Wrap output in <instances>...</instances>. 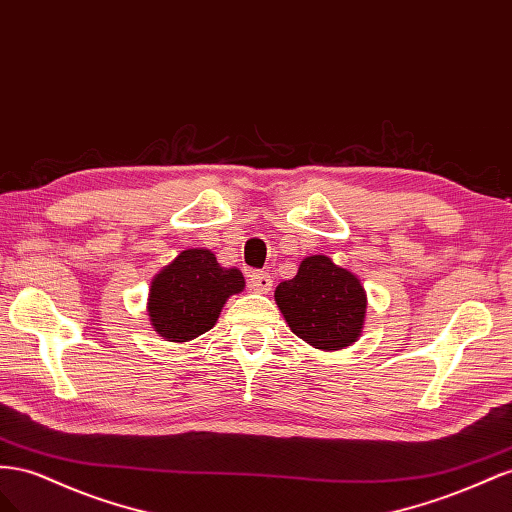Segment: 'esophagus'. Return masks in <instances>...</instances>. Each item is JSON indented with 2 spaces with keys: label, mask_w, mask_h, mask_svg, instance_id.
<instances>
[{
  "label": "esophagus",
  "mask_w": 512,
  "mask_h": 512,
  "mask_svg": "<svg viewBox=\"0 0 512 512\" xmlns=\"http://www.w3.org/2000/svg\"><path fill=\"white\" fill-rule=\"evenodd\" d=\"M248 285H251L253 291H257V294H266V291L272 289V279L268 272H248Z\"/></svg>",
  "instance_id": "1"
}]
</instances>
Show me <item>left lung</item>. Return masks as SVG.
Segmentation results:
<instances>
[{
    "label": "left lung",
    "mask_w": 512,
    "mask_h": 512,
    "mask_svg": "<svg viewBox=\"0 0 512 512\" xmlns=\"http://www.w3.org/2000/svg\"><path fill=\"white\" fill-rule=\"evenodd\" d=\"M274 300L291 332L324 352L358 341L367 315V291L358 276L326 255L306 257L294 279L276 287Z\"/></svg>",
    "instance_id": "obj_1"
}]
</instances>
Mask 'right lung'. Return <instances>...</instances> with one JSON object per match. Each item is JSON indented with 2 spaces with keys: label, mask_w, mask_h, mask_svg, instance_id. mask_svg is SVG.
<instances>
[{
  "label": "right lung",
  "mask_w": 512,
  "mask_h": 512,
  "mask_svg": "<svg viewBox=\"0 0 512 512\" xmlns=\"http://www.w3.org/2000/svg\"><path fill=\"white\" fill-rule=\"evenodd\" d=\"M242 289L238 268H223L208 248H188L152 279V328L173 343L193 341L216 324L227 298Z\"/></svg>",
  "instance_id": "obj_1"
}]
</instances>
